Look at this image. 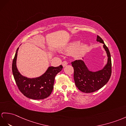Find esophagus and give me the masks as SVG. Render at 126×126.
Listing matches in <instances>:
<instances>
[{"instance_id": "34e87169", "label": "esophagus", "mask_w": 126, "mask_h": 126, "mask_svg": "<svg viewBox=\"0 0 126 126\" xmlns=\"http://www.w3.org/2000/svg\"><path fill=\"white\" fill-rule=\"evenodd\" d=\"M67 65H68V63L66 61H63V63H62V65H63V66L64 67H65L66 66H67Z\"/></svg>"}]
</instances>
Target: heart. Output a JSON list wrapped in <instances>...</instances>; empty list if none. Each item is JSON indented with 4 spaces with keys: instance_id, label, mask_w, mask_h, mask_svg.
<instances>
[{
    "instance_id": "b5f03b06",
    "label": "heart",
    "mask_w": 126,
    "mask_h": 126,
    "mask_svg": "<svg viewBox=\"0 0 126 126\" xmlns=\"http://www.w3.org/2000/svg\"><path fill=\"white\" fill-rule=\"evenodd\" d=\"M87 48V45L85 43L79 44L78 41L70 43L63 50V52L66 54H70L74 52L77 56H80L83 54Z\"/></svg>"
}]
</instances>
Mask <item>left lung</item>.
I'll return each mask as SVG.
<instances>
[{
    "label": "left lung",
    "instance_id": "8db88e82",
    "mask_svg": "<svg viewBox=\"0 0 126 126\" xmlns=\"http://www.w3.org/2000/svg\"><path fill=\"white\" fill-rule=\"evenodd\" d=\"M96 41L104 44L103 47L108 57L106 65L102 69L97 72L90 71L82 60H76L72 62L76 86L85 93H93L102 88L108 82L112 73L111 58L109 48L99 36L97 35Z\"/></svg>",
    "mask_w": 126,
    "mask_h": 126
}]
</instances>
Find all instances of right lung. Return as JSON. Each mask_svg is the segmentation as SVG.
I'll return each instance as SVG.
<instances>
[{
  "mask_svg": "<svg viewBox=\"0 0 126 126\" xmlns=\"http://www.w3.org/2000/svg\"><path fill=\"white\" fill-rule=\"evenodd\" d=\"M19 47L17 48L12 63V72L17 86L22 94L32 99H43L51 94L53 89L54 79L63 67H49L41 76L28 78L20 73L16 67V58Z\"/></svg>",
  "mask_w": 126,
  "mask_h": 126,
  "instance_id": "add662e5",
  "label": "right lung"
}]
</instances>
